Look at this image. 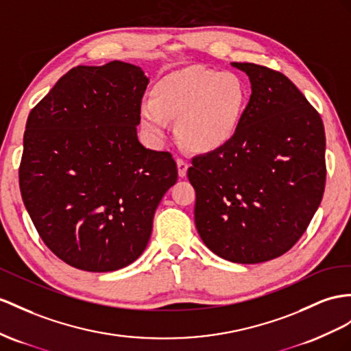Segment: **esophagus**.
Instances as JSON below:
<instances>
[{"label": "esophagus", "mask_w": 351, "mask_h": 351, "mask_svg": "<svg viewBox=\"0 0 351 351\" xmlns=\"http://www.w3.org/2000/svg\"><path fill=\"white\" fill-rule=\"evenodd\" d=\"M176 165H178V173H179V176H181V178L186 176V170H188V167H190V165H188L186 161L184 158H181V157L176 158Z\"/></svg>", "instance_id": "obj_1"}]
</instances>
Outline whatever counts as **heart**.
Masks as SVG:
<instances>
[{
	"mask_svg": "<svg viewBox=\"0 0 351 351\" xmlns=\"http://www.w3.org/2000/svg\"><path fill=\"white\" fill-rule=\"evenodd\" d=\"M247 105L245 80L231 71L186 68L169 74L151 88L139 108L141 124L161 141L178 120V136L195 152L217 151L232 141Z\"/></svg>",
	"mask_w": 351,
	"mask_h": 351,
	"instance_id": "b5f03b06",
	"label": "heart"
}]
</instances>
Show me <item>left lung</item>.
<instances>
[{"instance_id":"8db88e82","label":"left lung","mask_w":351,"mask_h":351,"mask_svg":"<svg viewBox=\"0 0 351 351\" xmlns=\"http://www.w3.org/2000/svg\"><path fill=\"white\" fill-rule=\"evenodd\" d=\"M231 65L252 84L243 120L226 147L191 160L188 179L204 245L227 261L258 264L286 254L319 208L326 182L325 128L282 73Z\"/></svg>"}]
</instances>
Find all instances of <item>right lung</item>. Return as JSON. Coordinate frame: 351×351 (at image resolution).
Instances as JSON below:
<instances>
[{
    "label": "right lung",
    "instance_id": "right-lung-1",
    "mask_svg": "<svg viewBox=\"0 0 351 351\" xmlns=\"http://www.w3.org/2000/svg\"><path fill=\"white\" fill-rule=\"evenodd\" d=\"M147 86L125 62L80 65L29 112L21 194L41 240L71 267L106 273L136 261L176 182L172 154L138 141Z\"/></svg>",
    "mask_w": 351,
    "mask_h": 351
}]
</instances>
